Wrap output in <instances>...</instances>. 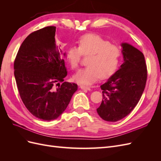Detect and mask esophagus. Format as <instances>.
Instances as JSON below:
<instances>
[{
  "label": "esophagus",
  "instance_id": "34e87169",
  "mask_svg": "<svg viewBox=\"0 0 161 161\" xmlns=\"http://www.w3.org/2000/svg\"><path fill=\"white\" fill-rule=\"evenodd\" d=\"M80 88L81 89H86V90H90V89H91L90 87L87 86H85V85H81L80 86Z\"/></svg>",
  "mask_w": 161,
  "mask_h": 161
}]
</instances>
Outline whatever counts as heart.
Wrapping results in <instances>:
<instances>
[{
	"instance_id": "obj_1",
	"label": "heart",
	"mask_w": 161,
	"mask_h": 161,
	"mask_svg": "<svg viewBox=\"0 0 161 161\" xmlns=\"http://www.w3.org/2000/svg\"><path fill=\"white\" fill-rule=\"evenodd\" d=\"M78 43L79 47L72 46L66 52V59L72 69H76L79 66L82 55H89L88 66L74 76L78 83L91 85L99 77L106 79L111 76L118 69L121 55L118 46L94 33L82 36Z\"/></svg>"
}]
</instances>
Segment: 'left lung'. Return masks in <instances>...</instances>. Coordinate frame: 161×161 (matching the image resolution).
<instances>
[{"label":"left lung","mask_w":161,"mask_h":161,"mask_svg":"<svg viewBox=\"0 0 161 161\" xmlns=\"http://www.w3.org/2000/svg\"><path fill=\"white\" fill-rule=\"evenodd\" d=\"M124 63L101 86L103 100L97 111L105 121L115 122L124 118L138 104L145 89L147 67L143 53L123 43Z\"/></svg>","instance_id":"obj_1"}]
</instances>
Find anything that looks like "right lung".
<instances>
[{
    "label": "right lung",
    "mask_w": 161,
    "mask_h": 161,
    "mask_svg": "<svg viewBox=\"0 0 161 161\" xmlns=\"http://www.w3.org/2000/svg\"><path fill=\"white\" fill-rule=\"evenodd\" d=\"M55 35L54 26L30 33L14 62V75L23 103L33 116L47 121L64 111L78 89L75 83L63 82L67 71Z\"/></svg>",
    "instance_id": "1"
}]
</instances>
